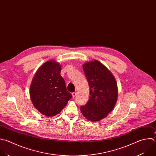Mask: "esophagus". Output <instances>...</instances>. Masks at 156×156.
<instances>
[{
	"instance_id": "obj_1",
	"label": "esophagus",
	"mask_w": 156,
	"mask_h": 156,
	"mask_svg": "<svg viewBox=\"0 0 156 156\" xmlns=\"http://www.w3.org/2000/svg\"><path fill=\"white\" fill-rule=\"evenodd\" d=\"M76 95V92H72V96L73 97H75Z\"/></svg>"
}]
</instances>
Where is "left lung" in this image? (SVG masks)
I'll return each instance as SVG.
<instances>
[{
    "mask_svg": "<svg viewBox=\"0 0 156 156\" xmlns=\"http://www.w3.org/2000/svg\"><path fill=\"white\" fill-rule=\"evenodd\" d=\"M83 69L90 89L89 100L80 107L90 121H100L113 109L118 98V87L112 73L97 61L85 63Z\"/></svg>",
    "mask_w": 156,
    "mask_h": 156,
    "instance_id": "1",
    "label": "left lung"
}]
</instances>
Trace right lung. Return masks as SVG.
Returning a JSON list of instances; mask_svg holds the SVG:
<instances>
[{
    "label": "right lung",
    "mask_w": 156,
    "mask_h": 156,
    "mask_svg": "<svg viewBox=\"0 0 156 156\" xmlns=\"http://www.w3.org/2000/svg\"><path fill=\"white\" fill-rule=\"evenodd\" d=\"M61 71V66L58 62L49 61L38 69L32 80L30 98L35 108L43 115H56L72 97L67 90Z\"/></svg>",
    "instance_id": "right-lung-1"
}]
</instances>
